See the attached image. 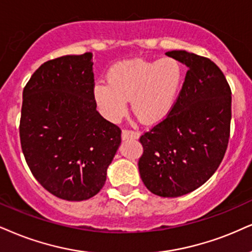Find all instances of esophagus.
Instances as JSON below:
<instances>
[{
  "instance_id": "obj_1",
  "label": "esophagus",
  "mask_w": 252,
  "mask_h": 252,
  "mask_svg": "<svg viewBox=\"0 0 252 252\" xmlns=\"http://www.w3.org/2000/svg\"><path fill=\"white\" fill-rule=\"evenodd\" d=\"M140 134H139L138 131H135V129H128V128H125L123 129V132H121V138H123V140H128V139H138Z\"/></svg>"
}]
</instances>
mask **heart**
Listing matches in <instances>:
<instances>
[{
    "instance_id": "b5f03b06",
    "label": "heart",
    "mask_w": 252,
    "mask_h": 252,
    "mask_svg": "<svg viewBox=\"0 0 252 252\" xmlns=\"http://www.w3.org/2000/svg\"><path fill=\"white\" fill-rule=\"evenodd\" d=\"M183 70L179 61L131 60L108 70L107 84H95L93 94L105 116L118 120L125 114L126 100L144 123H155L169 113L182 86Z\"/></svg>"
}]
</instances>
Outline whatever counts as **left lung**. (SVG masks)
<instances>
[{
  "instance_id": "obj_1",
  "label": "left lung",
  "mask_w": 252,
  "mask_h": 252,
  "mask_svg": "<svg viewBox=\"0 0 252 252\" xmlns=\"http://www.w3.org/2000/svg\"><path fill=\"white\" fill-rule=\"evenodd\" d=\"M188 67L169 113L140 136L142 182L162 197L188 194L212 178L228 148L231 90L209 58L183 50L166 52Z\"/></svg>"
}]
</instances>
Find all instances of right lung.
<instances>
[{"mask_svg":"<svg viewBox=\"0 0 252 252\" xmlns=\"http://www.w3.org/2000/svg\"><path fill=\"white\" fill-rule=\"evenodd\" d=\"M92 54L45 62L23 90L21 147L35 179L55 196L83 201L104 187L121 129L97 111Z\"/></svg>","mask_w":252,"mask_h":252,"instance_id":"obj_1","label":"right lung"}]
</instances>
